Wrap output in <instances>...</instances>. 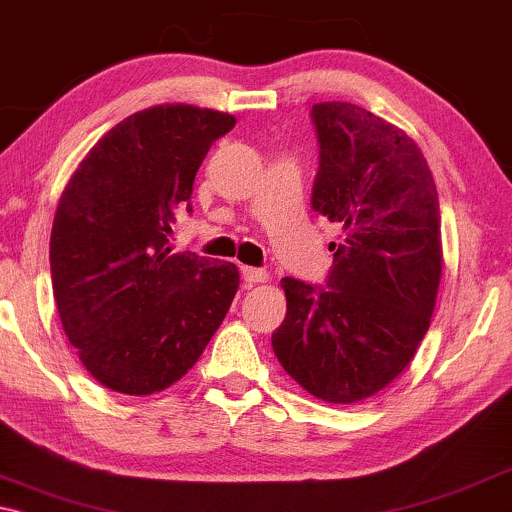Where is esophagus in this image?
<instances>
[{"label": "esophagus", "mask_w": 512, "mask_h": 512, "mask_svg": "<svg viewBox=\"0 0 512 512\" xmlns=\"http://www.w3.org/2000/svg\"><path fill=\"white\" fill-rule=\"evenodd\" d=\"M242 279L251 286V284H263V282H268L270 275H268V272H265L263 268H249V265H242Z\"/></svg>", "instance_id": "obj_1"}]
</instances>
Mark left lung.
<instances>
[{"label": "left lung", "mask_w": 512, "mask_h": 512, "mask_svg": "<svg viewBox=\"0 0 512 512\" xmlns=\"http://www.w3.org/2000/svg\"><path fill=\"white\" fill-rule=\"evenodd\" d=\"M319 170L312 209L338 221L326 286L284 277L286 317L272 349L286 373L326 403L387 387L415 356L436 307L440 207L419 146L363 107H312Z\"/></svg>", "instance_id": "obj_1"}]
</instances>
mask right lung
<instances>
[{
	"mask_svg": "<svg viewBox=\"0 0 512 512\" xmlns=\"http://www.w3.org/2000/svg\"><path fill=\"white\" fill-rule=\"evenodd\" d=\"M235 116L191 104L137 111L69 179L51 230L60 321L104 387L149 396L181 380L233 303L235 263L172 251L193 181Z\"/></svg>",
	"mask_w": 512,
	"mask_h": 512,
	"instance_id": "1",
	"label": "right lung"
}]
</instances>
